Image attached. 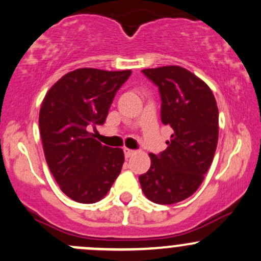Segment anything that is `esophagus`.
Here are the masks:
<instances>
[{
    "instance_id": "obj_1",
    "label": "esophagus",
    "mask_w": 261,
    "mask_h": 261,
    "mask_svg": "<svg viewBox=\"0 0 261 261\" xmlns=\"http://www.w3.org/2000/svg\"><path fill=\"white\" fill-rule=\"evenodd\" d=\"M124 153H125L126 159H130V157H133L134 154H135V151H134V150H128V148H125Z\"/></svg>"
}]
</instances>
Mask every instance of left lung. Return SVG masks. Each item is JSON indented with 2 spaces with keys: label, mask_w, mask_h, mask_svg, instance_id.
Listing matches in <instances>:
<instances>
[{
  "label": "left lung",
  "mask_w": 261,
  "mask_h": 261,
  "mask_svg": "<svg viewBox=\"0 0 261 261\" xmlns=\"http://www.w3.org/2000/svg\"><path fill=\"white\" fill-rule=\"evenodd\" d=\"M142 73L159 87L161 121L173 134L165 151L150 153V170L139 181L151 202L173 204L198 190L211 167L218 144V107L210 87L185 68L168 65Z\"/></svg>",
  "instance_id": "8db88e82"
}]
</instances>
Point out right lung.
<instances>
[{
	"mask_svg": "<svg viewBox=\"0 0 261 261\" xmlns=\"http://www.w3.org/2000/svg\"><path fill=\"white\" fill-rule=\"evenodd\" d=\"M130 75L131 70L80 68L62 76L43 100L39 131L45 161L63 193L75 202H98L121 172L124 151L101 145L88 127L104 124Z\"/></svg>",
	"mask_w": 261,
	"mask_h": 261,
	"instance_id": "obj_1",
	"label": "right lung"
}]
</instances>
